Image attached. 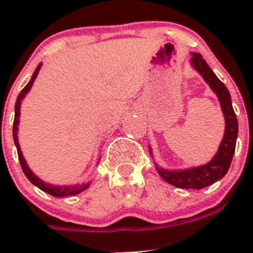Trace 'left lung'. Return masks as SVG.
<instances>
[{"instance_id":"8db88e82","label":"left lung","mask_w":253,"mask_h":253,"mask_svg":"<svg viewBox=\"0 0 253 253\" xmlns=\"http://www.w3.org/2000/svg\"><path fill=\"white\" fill-rule=\"evenodd\" d=\"M191 65L202 76L206 83L211 86V90L216 94L219 101H220L221 110L225 117V132H224L223 141L219 145L218 152L214 155L213 159L206 165L186 170H165L158 165H155V168L162 178H164L168 183L175 186V187L201 190V188L207 187L215 181L220 180L228 172L231 160H233L234 152H235L239 126H237V119L233 109L231 96L228 88L214 75L211 67L203 60L202 55L193 52Z\"/></svg>"}]
</instances>
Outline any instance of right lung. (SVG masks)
<instances>
[{
    "label": "right lung",
    "mask_w": 253,
    "mask_h": 253,
    "mask_svg": "<svg viewBox=\"0 0 253 253\" xmlns=\"http://www.w3.org/2000/svg\"><path fill=\"white\" fill-rule=\"evenodd\" d=\"M40 67H42V63L37 67V70L34 71L33 73L32 78H30L29 83L23 88V90L20 91L19 95H18L17 101H16V106H14V122H13V139H14V144L17 147V152H18V158H19V163H20V167H22L23 172H24L25 176H27L28 180L35 185L37 187H39L42 191H45V192L48 193L51 196H55V197H65V196H73V195H77V193H81L82 191L86 190L89 187V183H82V185H71V186H53L50 185V183H46L45 181L40 180L32 170L29 169V167L27 165V162L25 159L23 158L22 154V150H20L19 147V143H18V124H19V115H20V103H22L23 98L25 96V94L30 90L32 88L33 83H34L35 78H37L38 73H39Z\"/></svg>",
    "instance_id": "right-lung-1"
}]
</instances>
